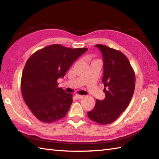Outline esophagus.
I'll return each instance as SVG.
<instances>
[{
	"label": "esophagus",
	"instance_id": "esophagus-1",
	"mask_svg": "<svg viewBox=\"0 0 159 159\" xmlns=\"http://www.w3.org/2000/svg\"><path fill=\"white\" fill-rule=\"evenodd\" d=\"M83 98V95H76V99H82Z\"/></svg>",
	"mask_w": 159,
	"mask_h": 159
}]
</instances>
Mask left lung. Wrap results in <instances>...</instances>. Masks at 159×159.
I'll list each match as a JSON object with an SVG mask.
<instances>
[{
	"label": "left lung",
	"mask_w": 159,
	"mask_h": 159,
	"mask_svg": "<svg viewBox=\"0 0 159 159\" xmlns=\"http://www.w3.org/2000/svg\"><path fill=\"white\" fill-rule=\"evenodd\" d=\"M103 55L104 83L106 98L97 99L95 106L88 116L98 124L114 122L127 108L135 87V74L126 56L119 50L97 44Z\"/></svg>",
	"instance_id": "obj_1"
}]
</instances>
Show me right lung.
<instances>
[{
	"mask_svg": "<svg viewBox=\"0 0 159 159\" xmlns=\"http://www.w3.org/2000/svg\"><path fill=\"white\" fill-rule=\"evenodd\" d=\"M88 50L53 44L37 50L25 64L21 79L24 100L38 119L51 123L63 118L73 102V95L58 88L75 60Z\"/></svg>",
	"mask_w": 159,
	"mask_h": 159,
	"instance_id": "1",
	"label": "right lung"
}]
</instances>
